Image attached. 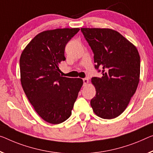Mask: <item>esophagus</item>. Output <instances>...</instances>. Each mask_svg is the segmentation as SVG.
Masks as SVG:
<instances>
[{
    "label": "esophagus",
    "instance_id": "34e87169",
    "mask_svg": "<svg viewBox=\"0 0 153 153\" xmlns=\"http://www.w3.org/2000/svg\"><path fill=\"white\" fill-rule=\"evenodd\" d=\"M88 83H89V80L88 79H83L84 85H88Z\"/></svg>",
    "mask_w": 153,
    "mask_h": 153
}]
</instances>
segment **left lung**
<instances>
[{"label": "left lung", "instance_id": "8db88e82", "mask_svg": "<svg viewBox=\"0 0 153 153\" xmlns=\"http://www.w3.org/2000/svg\"><path fill=\"white\" fill-rule=\"evenodd\" d=\"M81 30L93 51L95 68H100L102 73V77L91 79L96 96L91 100V106L101 118H115L126 109L139 84V53L134 44L114 29Z\"/></svg>", "mask_w": 153, "mask_h": 153}]
</instances>
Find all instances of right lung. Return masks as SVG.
Masks as SVG:
<instances>
[{
	"label": "right lung",
	"instance_id": "1",
	"mask_svg": "<svg viewBox=\"0 0 153 153\" xmlns=\"http://www.w3.org/2000/svg\"><path fill=\"white\" fill-rule=\"evenodd\" d=\"M79 28L47 30L31 39L20 59V81L28 100L47 123L58 124L71 116L83 85L79 78L61 76L65 47Z\"/></svg>",
	"mask_w": 153,
	"mask_h": 153
}]
</instances>
